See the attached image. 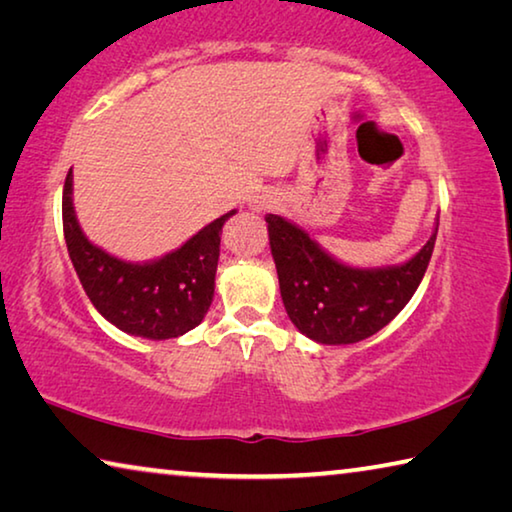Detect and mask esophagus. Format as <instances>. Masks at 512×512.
I'll use <instances>...</instances> for the list:
<instances>
[{
  "label": "esophagus",
  "instance_id": "esophagus-1",
  "mask_svg": "<svg viewBox=\"0 0 512 512\" xmlns=\"http://www.w3.org/2000/svg\"><path fill=\"white\" fill-rule=\"evenodd\" d=\"M273 203H277V196L273 192H262L253 198V210H266V207H271Z\"/></svg>",
  "mask_w": 512,
  "mask_h": 512
}]
</instances>
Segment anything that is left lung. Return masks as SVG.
Returning <instances> with one entry per match:
<instances>
[{"mask_svg":"<svg viewBox=\"0 0 512 512\" xmlns=\"http://www.w3.org/2000/svg\"><path fill=\"white\" fill-rule=\"evenodd\" d=\"M266 223L284 309L302 334L325 345L359 343L391 323L420 287L438 235L436 223L404 264L354 268L327 255L296 223L277 214Z\"/></svg>","mask_w":512,"mask_h":512,"instance_id":"obj_1","label":"left lung"}]
</instances>
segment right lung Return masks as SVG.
<instances>
[{
    "instance_id": "1",
    "label": "right lung",
    "mask_w": 512,
    "mask_h": 512,
    "mask_svg": "<svg viewBox=\"0 0 512 512\" xmlns=\"http://www.w3.org/2000/svg\"><path fill=\"white\" fill-rule=\"evenodd\" d=\"M237 210L198 230L183 246L153 262H124L83 235L72 201V171L63 187V232L69 259L99 314L142 339H178L201 325L214 298L223 223Z\"/></svg>"
}]
</instances>
